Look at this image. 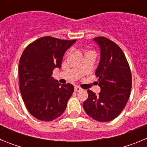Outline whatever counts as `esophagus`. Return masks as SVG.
Masks as SVG:
<instances>
[{"label": "esophagus", "instance_id": "34e87169", "mask_svg": "<svg viewBox=\"0 0 147 147\" xmlns=\"http://www.w3.org/2000/svg\"><path fill=\"white\" fill-rule=\"evenodd\" d=\"M74 90H75V91H76V92H79V91H80V90H82V88H80L79 86H75L74 87Z\"/></svg>", "mask_w": 147, "mask_h": 147}]
</instances>
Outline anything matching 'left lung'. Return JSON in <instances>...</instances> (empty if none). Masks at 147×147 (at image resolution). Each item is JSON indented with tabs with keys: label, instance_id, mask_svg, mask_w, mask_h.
Instances as JSON below:
<instances>
[{
	"label": "left lung",
	"instance_id": "1",
	"mask_svg": "<svg viewBox=\"0 0 147 147\" xmlns=\"http://www.w3.org/2000/svg\"><path fill=\"white\" fill-rule=\"evenodd\" d=\"M100 49V60L96 71L101 92L88 90L83 108L98 121H110L124 110L130 95L132 75L124 52L119 45L104 37L93 39Z\"/></svg>",
	"mask_w": 147,
	"mask_h": 147
}]
</instances>
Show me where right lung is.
Returning a JSON list of instances; mask_svg holds the SVG:
<instances>
[{"mask_svg": "<svg viewBox=\"0 0 147 147\" xmlns=\"http://www.w3.org/2000/svg\"><path fill=\"white\" fill-rule=\"evenodd\" d=\"M76 41L43 37L29 44L22 54L20 93L28 112L39 120L51 121L65 110L74 87L59 84L52 77V71L60 68L65 53Z\"/></svg>", "mask_w": 147, "mask_h": 147, "instance_id": "add662e5", "label": "right lung"}]
</instances>
